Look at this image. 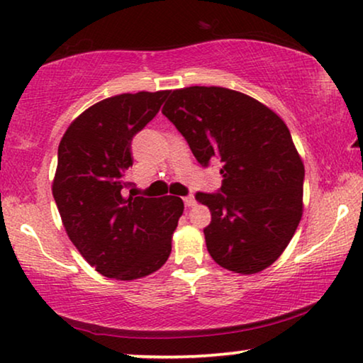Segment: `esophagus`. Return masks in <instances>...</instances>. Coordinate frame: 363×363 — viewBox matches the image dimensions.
<instances>
[{
	"instance_id": "obj_1",
	"label": "esophagus",
	"mask_w": 363,
	"mask_h": 363,
	"mask_svg": "<svg viewBox=\"0 0 363 363\" xmlns=\"http://www.w3.org/2000/svg\"><path fill=\"white\" fill-rule=\"evenodd\" d=\"M184 204H186V207H192V206H196V199L192 196H186L184 197Z\"/></svg>"
}]
</instances>
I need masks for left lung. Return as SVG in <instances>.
I'll list each match as a JSON object with an SVG mask.
<instances>
[{
    "instance_id": "8db88e82",
    "label": "left lung",
    "mask_w": 363,
    "mask_h": 363,
    "mask_svg": "<svg viewBox=\"0 0 363 363\" xmlns=\"http://www.w3.org/2000/svg\"><path fill=\"white\" fill-rule=\"evenodd\" d=\"M169 94L162 114L197 162L222 164L220 189L196 194L211 211L204 229L211 257L232 272H260L284 252L302 217L306 171L291 131L238 91L191 86Z\"/></svg>"
}]
</instances>
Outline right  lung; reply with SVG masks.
<instances>
[{
    "instance_id": "obj_1",
    "label": "right lung",
    "mask_w": 363,
    "mask_h": 363,
    "mask_svg": "<svg viewBox=\"0 0 363 363\" xmlns=\"http://www.w3.org/2000/svg\"><path fill=\"white\" fill-rule=\"evenodd\" d=\"M169 91L103 99L72 121L57 147L52 182L62 225L81 255L109 279L156 272L171 254L184 211L181 197H134L125 172L133 138L159 113Z\"/></svg>"
}]
</instances>
